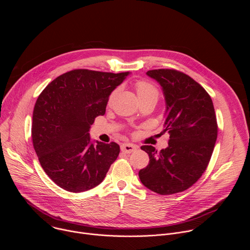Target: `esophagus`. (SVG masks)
Segmentation results:
<instances>
[{
  "instance_id": "esophagus-1",
  "label": "esophagus",
  "mask_w": 250,
  "mask_h": 250,
  "mask_svg": "<svg viewBox=\"0 0 250 250\" xmlns=\"http://www.w3.org/2000/svg\"><path fill=\"white\" fill-rule=\"evenodd\" d=\"M136 148H137V146L134 145H131V144H124L121 146V149L125 153H131V152L135 151Z\"/></svg>"
}]
</instances>
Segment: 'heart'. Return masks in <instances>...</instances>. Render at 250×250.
<instances>
[{
  "label": "heart",
  "instance_id": "b5f03b06",
  "mask_svg": "<svg viewBox=\"0 0 250 250\" xmlns=\"http://www.w3.org/2000/svg\"><path fill=\"white\" fill-rule=\"evenodd\" d=\"M135 88H136V92H137L139 100L146 99V98H155L156 100L158 99L159 92H158L157 88L150 82H147L145 80H139L136 82ZM116 92H117V90L112 93L111 99L116 94Z\"/></svg>",
  "mask_w": 250,
  "mask_h": 250
}]
</instances>
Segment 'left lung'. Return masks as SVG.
Instances as JSON below:
<instances>
[{
  "instance_id": "1",
  "label": "left lung",
  "mask_w": 250,
  "mask_h": 250,
  "mask_svg": "<svg viewBox=\"0 0 250 250\" xmlns=\"http://www.w3.org/2000/svg\"><path fill=\"white\" fill-rule=\"evenodd\" d=\"M146 74L162 87L166 102L162 132L170 137L168 147L160 151L141 146L149 163L138 172L139 179L160 195L183 192L200 179L216 145L218 124L212 101L199 83L180 71L155 69Z\"/></svg>"
}]
</instances>
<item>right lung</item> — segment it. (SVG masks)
I'll list each match as a JSON object with an SVG mask.
<instances>
[{"label": "right lung", "mask_w": 250, "mask_h": 250, "mask_svg": "<svg viewBox=\"0 0 250 250\" xmlns=\"http://www.w3.org/2000/svg\"><path fill=\"white\" fill-rule=\"evenodd\" d=\"M128 74L75 69L55 78L39 96L32 144L44 172L60 188L73 193L95 188L118 158V144L94 145L89 130Z\"/></svg>", "instance_id": "right-lung-1"}]
</instances>
